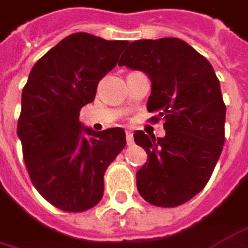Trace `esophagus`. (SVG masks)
I'll use <instances>...</instances> for the list:
<instances>
[{
    "label": "esophagus",
    "mask_w": 248,
    "mask_h": 248,
    "mask_svg": "<svg viewBox=\"0 0 248 248\" xmlns=\"http://www.w3.org/2000/svg\"><path fill=\"white\" fill-rule=\"evenodd\" d=\"M126 142H128V145H132V142H134V135L131 131H126Z\"/></svg>",
    "instance_id": "1"
}]
</instances>
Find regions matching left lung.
I'll return each mask as SVG.
<instances>
[{
    "label": "left lung",
    "mask_w": 248,
    "mask_h": 248,
    "mask_svg": "<svg viewBox=\"0 0 248 248\" xmlns=\"http://www.w3.org/2000/svg\"><path fill=\"white\" fill-rule=\"evenodd\" d=\"M120 66L144 71L151 82V122L164 120V138L134 134L148 154L137 173L140 195L151 205L174 208L209 182L225 142V103L209 61L177 37L135 40Z\"/></svg>",
    "instance_id": "obj_1"
}]
</instances>
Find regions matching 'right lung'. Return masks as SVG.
<instances>
[{
    "label": "right lung",
    "instance_id": "right-lung-1",
    "mask_svg": "<svg viewBox=\"0 0 248 248\" xmlns=\"http://www.w3.org/2000/svg\"><path fill=\"white\" fill-rule=\"evenodd\" d=\"M128 45L74 33L46 52L23 88L17 135L36 190L55 208L84 212L103 198L104 173L126 145L122 128L93 132L79 110Z\"/></svg>",
    "mask_w": 248,
    "mask_h": 248
}]
</instances>
